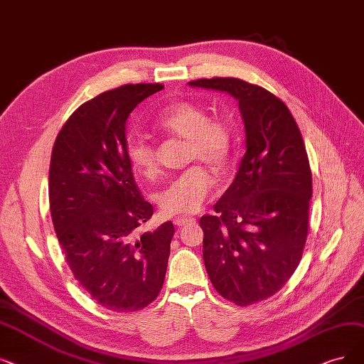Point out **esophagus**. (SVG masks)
<instances>
[{"instance_id": "34e87169", "label": "esophagus", "mask_w": 364, "mask_h": 364, "mask_svg": "<svg viewBox=\"0 0 364 364\" xmlns=\"http://www.w3.org/2000/svg\"><path fill=\"white\" fill-rule=\"evenodd\" d=\"M173 223H174V225H178V227H183V225H188V224H193L194 223V218H191V216H176L173 220Z\"/></svg>"}]
</instances>
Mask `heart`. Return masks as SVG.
I'll return each instance as SVG.
<instances>
[{"label":"heart","mask_w":364,"mask_h":364,"mask_svg":"<svg viewBox=\"0 0 364 364\" xmlns=\"http://www.w3.org/2000/svg\"><path fill=\"white\" fill-rule=\"evenodd\" d=\"M154 129L164 136L185 141V163L200 161L215 171L228 164L232 129L223 116L193 101H176L159 110L152 121ZM128 163L143 178L152 179L158 173V151L155 143L144 136H134L127 144ZM210 174L201 166H191L174 178L156 196L164 215H188L197 212L212 191Z\"/></svg>","instance_id":"1"}]
</instances>
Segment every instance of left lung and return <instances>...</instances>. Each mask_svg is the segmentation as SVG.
Masks as SVG:
<instances>
[{
  "label": "left lung",
  "instance_id": "8db88e82",
  "mask_svg": "<svg viewBox=\"0 0 364 364\" xmlns=\"http://www.w3.org/2000/svg\"><path fill=\"white\" fill-rule=\"evenodd\" d=\"M239 101L246 152L213 215H203V259L213 288L237 306L263 301L291 278L309 231L312 171L284 101L236 77L190 82Z\"/></svg>",
  "mask_w": 364,
  "mask_h": 364
}]
</instances>
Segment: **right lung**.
Returning <instances> with one entry per match:
<instances>
[{
	"label": "right lung",
	"mask_w": 364,
	"mask_h": 364,
	"mask_svg": "<svg viewBox=\"0 0 364 364\" xmlns=\"http://www.w3.org/2000/svg\"><path fill=\"white\" fill-rule=\"evenodd\" d=\"M161 83L124 85L86 101L58 133L49 167L53 228L67 264L101 306L136 312L161 291L171 221L141 232L154 208L127 158V121Z\"/></svg>",
	"instance_id": "1"
}]
</instances>
